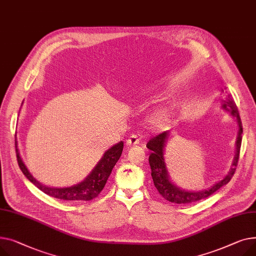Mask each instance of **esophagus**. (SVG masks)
Segmentation results:
<instances>
[{
	"label": "esophagus",
	"instance_id": "esophagus-1",
	"mask_svg": "<svg viewBox=\"0 0 256 256\" xmlns=\"http://www.w3.org/2000/svg\"><path fill=\"white\" fill-rule=\"evenodd\" d=\"M139 143H140V139L138 138V136L132 134L130 136L126 144L128 147H130V146H134V145H138Z\"/></svg>",
	"mask_w": 256,
	"mask_h": 256
}]
</instances>
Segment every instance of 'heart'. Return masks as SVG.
I'll use <instances>...</instances> for the list:
<instances>
[{
	"label": "heart",
	"mask_w": 256,
	"mask_h": 256,
	"mask_svg": "<svg viewBox=\"0 0 256 256\" xmlns=\"http://www.w3.org/2000/svg\"><path fill=\"white\" fill-rule=\"evenodd\" d=\"M176 116V108L174 105H166L156 109L149 117V124L158 130L166 128L172 124Z\"/></svg>",
	"instance_id": "1"
}]
</instances>
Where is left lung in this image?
Returning a JSON list of instances; mask_svg holds the SVG:
<instances>
[{
  "label": "left lung",
  "mask_w": 256,
  "mask_h": 256,
  "mask_svg": "<svg viewBox=\"0 0 256 256\" xmlns=\"http://www.w3.org/2000/svg\"><path fill=\"white\" fill-rule=\"evenodd\" d=\"M222 109L226 110L230 113L232 116L236 118L238 122V126H239V130H238V136L236 140V154L232 160V164L230 166V172L215 183L210 188H207L205 190H198V192H188L180 188L179 186L174 184L171 179H170L166 164L164 162V147L168 143V141L171 139V132H164L162 134H160L156 137H153L148 143L147 148L151 150L150 156H149V164L151 168V176L153 179V183L158 190L160 194L166 198V200L175 202V204H190L198 202L200 200H204L211 194H213L215 192H217L220 187L228 184L232 177L234 174L236 168L238 164V160H239L240 156V148H241V142H242V134H243V128L241 118L239 115V111L236 106L234 100L232 96H228L224 100H222Z\"/></svg>",
  "instance_id": "obj_1"
}]
</instances>
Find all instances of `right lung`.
<instances>
[{
    "instance_id": "right-lung-1",
    "label": "right lung",
    "mask_w": 256,
    "mask_h": 256,
    "mask_svg": "<svg viewBox=\"0 0 256 256\" xmlns=\"http://www.w3.org/2000/svg\"><path fill=\"white\" fill-rule=\"evenodd\" d=\"M15 149H16V158L18 162V166L22 170L24 175L38 188L44 194L62 200H90L96 198L100 192L103 190L104 186L112 172V168L118 162L119 158L122 156L124 142L120 141L117 144L113 145L109 148L105 153L103 158L100 160L98 164L94 168L90 174L80 183L73 185L71 187H64V188H56V187H49L35 178L30 173L26 166L22 160L20 154L18 147H17V141H15Z\"/></svg>"
}]
</instances>
